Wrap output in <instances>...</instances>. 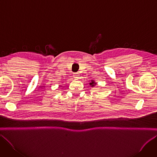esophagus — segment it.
<instances>
[{
	"label": "esophagus",
	"mask_w": 157,
	"mask_h": 157,
	"mask_svg": "<svg viewBox=\"0 0 157 157\" xmlns=\"http://www.w3.org/2000/svg\"><path fill=\"white\" fill-rule=\"evenodd\" d=\"M79 75L78 73H76V74L74 75V78H79Z\"/></svg>",
	"instance_id": "esophagus-1"
}]
</instances>
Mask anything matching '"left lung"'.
Segmentation results:
<instances>
[{
  "instance_id": "left-lung-1",
  "label": "left lung",
  "mask_w": 157,
  "mask_h": 157,
  "mask_svg": "<svg viewBox=\"0 0 157 157\" xmlns=\"http://www.w3.org/2000/svg\"><path fill=\"white\" fill-rule=\"evenodd\" d=\"M89 84H90V86H91V87H94L96 84V82H95L94 80H91V82L89 83Z\"/></svg>"
}]
</instances>
